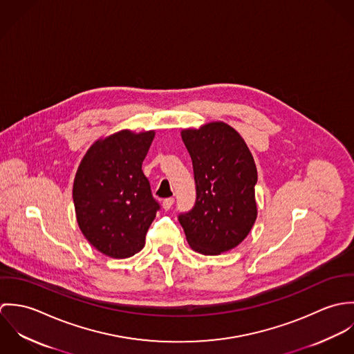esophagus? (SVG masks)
<instances>
[{"mask_svg": "<svg viewBox=\"0 0 354 354\" xmlns=\"http://www.w3.org/2000/svg\"><path fill=\"white\" fill-rule=\"evenodd\" d=\"M173 204H174V199L173 198H167V199H165L163 203H162V205H163V208L167 211V209H170L171 207H173Z\"/></svg>", "mask_w": 354, "mask_h": 354, "instance_id": "obj_1", "label": "esophagus"}]
</instances>
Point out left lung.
<instances>
[{"instance_id":"1","label":"left lung","mask_w":354,"mask_h":354,"mask_svg":"<svg viewBox=\"0 0 354 354\" xmlns=\"http://www.w3.org/2000/svg\"><path fill=\"white\" fill-rule=\"evenodd\" d=\"M183 142L191 155L196 201L178 214L188 244L203 254L236 248L251 232L257 209V171L243 138L225 122L184 129Z\"/></svg>"}]
</instances>
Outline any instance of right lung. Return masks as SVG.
<instances>
[{
    "label": "right lung",
    "mask_w": 354,
    "mask_h": 354,
    "mask_svg": "<svg viewBox=\"0 0 354 354\" xmlns=\"http://www.w3.org/2000/svg\"><path fill=\"white\" fill-rule=\"evenodd\" d=\"M153 131H121L98 140L84 155L73 183L79 227L100 252L131 257L145 247L160 209L142 170Z\"/></svg>",
    "instance_id": "add662e5"
}]
</instances>
